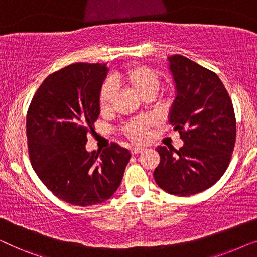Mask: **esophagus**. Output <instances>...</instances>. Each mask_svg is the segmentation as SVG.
<instances>
[{"instance_id": "esophagus-1", "label": "esophagus", "mask_w": 257, "mask_h": 257, "mask_svg": "<svg viewBox=\"0 0 257 257\" xmlns=\"http://www.w3.org/2000/svg\"><path fill=\"white\" fill-rule=\"evenodd\" d=\"M144 151L143 147H135V149H131V154L132 156H136V154L142 153Z\"/></svg>"}]
</instances>
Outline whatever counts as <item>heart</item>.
<instances>
[{"mask_svg":"<svg viewBox=\"0 0 257 257\" xmlns=\"http://www.w3.org/2000/svg\"><path fill=\"white\" fill-rule=\"evenodd\" d=\"M114 85H126L135 91L140 97L149 99L156 96L161 85V77L156 70L143 64H133L118 73L112 79ZM115 99V89L110 83L104 84L98 96V105L103 114H108L113 111ZM152 121L146 118H135L125 121L120 131L126 138L133 143H142L146 139L147 132Z\"/></svg>","mask_w":257,"mask_h":257,"instance_id":"obj_1","label":"heart"}]
</instances>
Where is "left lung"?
I'll return each instance as SVG.
<instances>
[{
    "mask_svg": "<svg viewBox=\"0 0 257 257\" xmlns=\"http://www.w3.org/2000/svg\"><path fill=\"white\" fill-rule=\"evenodd\" d=\"M168 59L177 85L170 122L184 146L158 147L160 163L153 177L170 194L188 196L212 187L226 172L236 139V118L215 72L181 55Z\"/></svg>",
    "mask_w": 257,
    "mask_h": 257,
    "instance_id": "obj_1",
    "label": "left lung"
}]
</instances>
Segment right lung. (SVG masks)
<instances>
[{
  "label": "right lung",
  "instance_id": "add662e5",
  "mask_svg": "<svg viewBox=\"0 0 257 257\" xmlns=\"http://www.w3.org/2000/svg\"><path fill=\"white\" fill-rule=\"evenodd\" d=\"M107 68L75 63L49 75L27 112L31 166L49 191L65 202L92 206L110 199L120 185L131 153L113 143L85 150L99 115L98 96Z\"/></svg>",
  "mask_w": 257,
  "mask_h": 257
}]
</instances>
